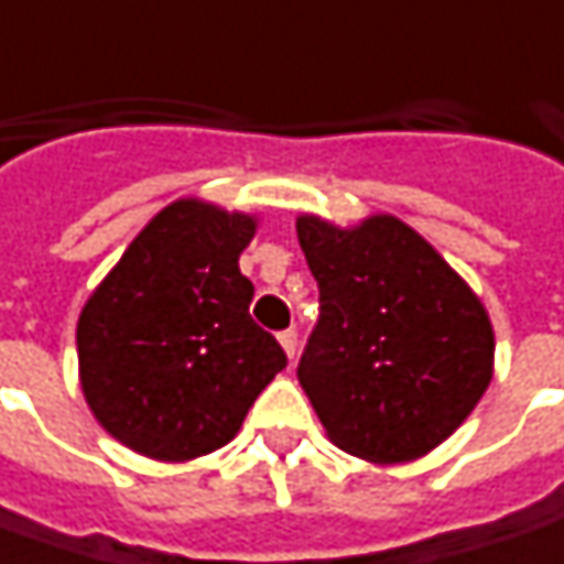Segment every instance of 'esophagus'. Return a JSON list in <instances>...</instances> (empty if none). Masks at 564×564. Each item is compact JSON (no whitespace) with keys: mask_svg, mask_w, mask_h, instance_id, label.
<instances>
[{"mask_svg":"<svg viewBox=\"0 0 564 564\" xmlns=\"http://www.w3.org/2000/svg\"><path fill=\"white\" fill-rule=\"evenodd\" d=\"M278 340H281L283 352L290 356V361H293V356H296V346H300V334L293 330V327H286V330H281L278 334Z\"/></svg>","mask_w":564,"mask_h":564,"instance_id":"34e87169","label":"esophagus"}]
</instances>
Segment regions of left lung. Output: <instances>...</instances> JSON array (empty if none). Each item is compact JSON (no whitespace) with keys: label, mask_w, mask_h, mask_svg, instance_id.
I'll use <instances>...</instances> for the list:
<instances>
[{"label":"left lung","mask_w":564,"mask_h":564,"mask_svg":"<svg viewBox=\"0 0 564 564\" xmlns=\"http://www.w3.org/2000/svg\"><path fill=\"white\" fill-rule=\"evenodd\" d=\"M321 315L300 378L327 437L378 465L431 453L494 378V327L471 286L409 224L296 221Z\"/></svg>","instance_id":"left-lung-1"}]
</instances>
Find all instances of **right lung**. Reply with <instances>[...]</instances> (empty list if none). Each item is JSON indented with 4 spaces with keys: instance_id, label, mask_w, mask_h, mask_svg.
Returning <instances> with one entry per match:
<instances>
[{
    "instance_id": "right-lung-1",
    "label": "right lung",
    "mask_w": 564,
    "mask_h": 564,
    "mask_svg": "<svg viewBox=\"0 0 564 564\" xmlns=\"http://www.w3.org/2000/svg\"><path fill=\"white\" fill-rule=\"evenodd\" d=\"M246 215L181 199L127 246L77 321L93 415L133 453L186 462L230 443L249 405L286 368L252 315L240 252Z\"/></svg>"
}]
</instances>
